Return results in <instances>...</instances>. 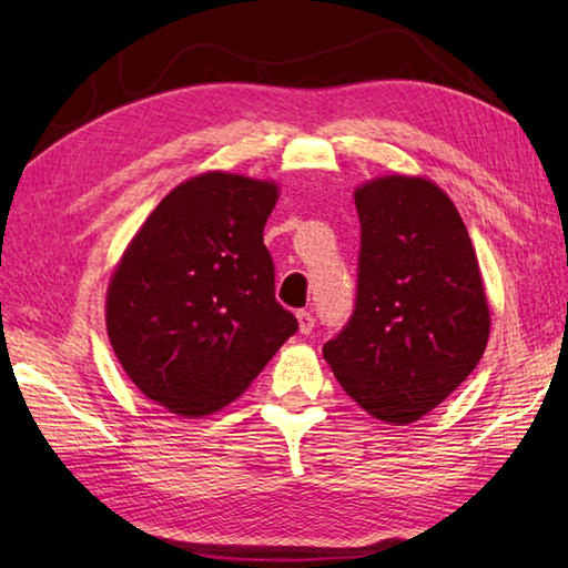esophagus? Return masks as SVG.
I'll use <instances>...</instances> for the list:
<instances>
[{"label":"esophagus","mask_w":568,"mask_h":568,"mask_svg":"<svg viewBox=\"0 0 568 568\" xmlns=\"http://www.w3.org/2000/svg\"><path fill=\"white\" fill-rule=\"evenodd\" d=\"M297 322H300V332L303 334H312V329H315V317H312V312L307 310L297 312Z\"/></svg>","instance_id":"obj_1"}]
</instances>
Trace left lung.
Returning <instances> with one entry per match:
<instances>
[{
  "label": "left lung",
  "mask_w": 568,
  "mask_h": 568,
  "mask_svg": "<svg viewBox=\"0 0 568 568\" xmlns=\"http://www.w3.org/2000/svg\"><path fill=\"white\" fill-rule=\"evenodd\" d=\"M354 200L356 305L322 352L366 413L407 425L449 397L484 356V281L462 214L429 180L385 175Z\"/></svg>",
  "instance_id": "1"
}]
</instances>
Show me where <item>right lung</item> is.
<instances>
[{
    "instance_id": "right-lung-1",
    "label": "right lung",
    "mask_w": 568,
    "mask_h": 568,
    "mask_svg": "<svg viewBox=\"0 0 568 568\" xmlns=\"http://www.w3.org/2000/svg\"><path fill=\"white\" fill-rule=\"evenodd\" d=\"M275 200L273 183L204 173L165 195L129 244L106 293V334L155 405L214 413L297 332L263 244Z\"/></svg>"
}]
</instances>
